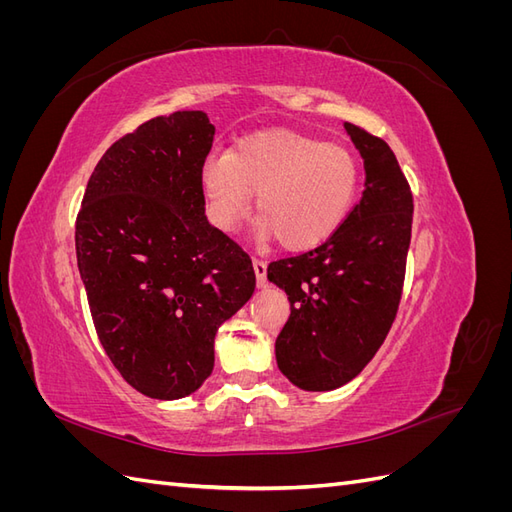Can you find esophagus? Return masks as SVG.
<instances>
[{
  "mask_svg": "<svg viewBox=\"0 0 512 512\" xmlns=\"http://www.w3.org/2000/svg\"><path fill=\"white\" fill-rule=\"evenodd\" d=\"M254 271H256V284L262 288L267 284V262L254 258Z\"/></svg>",
  "mask_w": 512,
  "mask_h": 512,
  "instance_id": "1",
  "label": "esophagus"
}]
</instances>
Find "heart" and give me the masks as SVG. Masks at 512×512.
<instances>
[{"label": "heart", "instance_id": "1", "mask_svg": "<svg viewBox=\"0 0 512 512\" xmlns=\"http://www.w3.org/2000/svg\"><path fill=\"white\" fill-rule=\"evenodd\" d=\"M359 179L346 147L290 130L247 136L228 156H209L200 173L215 226L235 230L256 194L262 235L290 252L312 250L344 224Z\"/></svg>", "mask_w": 512, "mask_h": 512}]
</instances>
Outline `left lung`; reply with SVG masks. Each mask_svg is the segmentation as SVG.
<instances>
[{
  "label": "left lung",
  "mask_w": 512,
  "mask_h": 512,
  "mask_svg": "<svg viewBox=\"0 0 512 512\" xmlns=\"http://www.w3.org/2000/svg\"><path fill=\"white\" fill-rule=\"evenodd\" d=\"M365 164V190L316 250L271 262L290 301L275 339L282 374L303 391H333L359 376L391 331L404 290L412 192L391 147L344 123Z\"/></svg>",
  "instance_id": "8db88e82"
}]
</instances>
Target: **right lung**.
Segmentation results:
<instances>
[{"label":"right lung","instance_id":"1","mask_svg":"<svg viewBox=\"0 0 512 512\" xmlns=\"http://www.w3.org/2000/svg\"><path fill=\"white\" fill-rule=\"evenodd\" d=\"M203 111L153 117L89 177L76 260L100 344L138 393L179 399L213 371L220 324L250 301L252 258L205 215Z\"/></svg>","mask_w":512,"mask_h":512}]
</instances>
